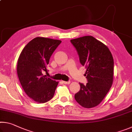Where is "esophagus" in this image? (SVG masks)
<instances>
[{"label": "esophagus", "instance_id": "esophagus-1", "mask_svg": "<svg viewBox=\"0 0 132 132\" xmlns=\"http://www.w3.org/2000/svg\"><path fill=\"white\" fill-rule=\"evenodd\" d=\"M62 82H63V84H70V81H62Z\"/></svg>", "mask_w": 132, "mask_h": 132}]
</instances>
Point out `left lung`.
<instances>
[{"mask_svg":"<svg viewBox=\"0 0 132 132\" xmlns=\"http://www.w3.org/2000/svg\"><path fill=\"white\" fill-rule=\"evenodd\" d=\"M76 50L80 62L86 68L87 83H80L75 98L80 105L87 108L96 106L111 88L113 82V59L106 45L92 36L70 40Z\"/></svg>","mask_w":132,"mask_h":132,"instance_id":"1","label":"left lung"}]
</instances>
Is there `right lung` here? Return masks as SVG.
<instances>
[{"label":"right lung","mask_w":132,"mask_h":132,"mask_svg":"<svg viewBox=\"0 0 132 132\" xmlns=\"http://www.w3.org/2000/svg\"><path fill=\"white\" fill-rule=\"evenodd\" d=\"M62 42L57 39L37 37L26 45L20 53L17 72L26 94L38 103H45L53 98L58 82L44 76L55 50Z\"/></svg>","instance_id":"1"}]
</instances>
